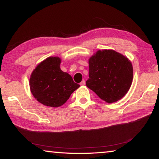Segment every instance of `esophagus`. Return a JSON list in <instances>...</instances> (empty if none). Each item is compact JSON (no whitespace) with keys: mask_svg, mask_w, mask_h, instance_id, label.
<instances>
[{"mask_svg":"<svg viewBox=\"0 0 159 159\" xmlns=\"http://www.w3.org/2000/svg\"><path fill=\"white\" fill-rule=\"evenodd\" d=\"M85 81L84 80H83L80 83V85H85Z\"/></svg>","mask_w":159,"mask_h":159,"instance_id":"34e87169","label":"esophagus"}]
</instances>
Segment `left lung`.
<instances>
[{
	"label": "left lung",
	"instance_id": "1",
	"mask_svg": "<svg viewBox=\"0 0 159 159\" xmlns=\"http://www.w3.org/2000/svg\"><path fill=\"white\" fill-rule=\"evenodd\" d=\"M86 85L107 103L124 97L130 89L133 69L129 59L114 50H98L89 60Z\"/></svg>",
	"mask_w": 159,
	"mask_h": 159
}]
</instances>
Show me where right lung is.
Returning a JSON list of instances; mask_svg holds the SVG:
<instances>
[{
  "label": "right lung",
  "mask_w": 159,
  "mask_h": 159,
  "mask_svg": "<svg viewBox=\"0 0 159 159\" xmlns=\"http://www.w3.org/2000/svg\"><path fill=\"white\" fill-rule=\"evenodd\" d=\"M61 59L49 57L36 66L31 74L29 86L32 95L45 106L59 107L80 87L70 75L60 69Z\"/></svg>",
  "instance_id": "add662e5"
}]
</instances>
